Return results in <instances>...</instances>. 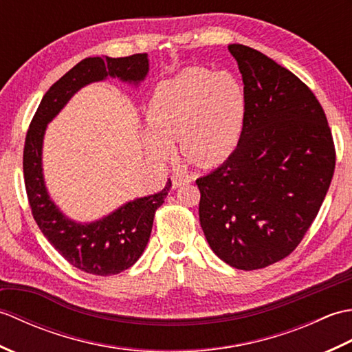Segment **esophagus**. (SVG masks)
<instances>
[{"instance_id":"1","label":"esophagus","mask_w":352,"mask_h":352,"mask_svg":"<svg viewBox=\"0 0 352 352\" xmlns=\"http://www.w3.org/2000/svg\"><path fill=\"white\" fill-rule=\"evenodd\" d=\"M172 188L174 189H177V188H180V186H184V184H189L192 180H190V177H188V175H172Z\"/></svg>"}]
</instances>
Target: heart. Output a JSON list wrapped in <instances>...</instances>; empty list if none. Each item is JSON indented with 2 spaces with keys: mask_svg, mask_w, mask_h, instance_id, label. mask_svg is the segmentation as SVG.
Returning <instances> with one entry per match:
<instances>
[{
  "mask_svg": "<svg viewBox=\"0 0 352 352\" xmlns=\"http://www.w3.org/2000/svg\"><path fill=\"white\" fill-rule=\"evenodd\" d=\"M246 115L242 85L228 72L188 68L155 86L142 140L149 157L166 160L178 139L182 154L201 168L226 162L241 142Z\"/></svg>",
  "mask_w": 352,
  "mask_h": 352,
  "instance_id": "1",
  "label": "heart"
}]
</instances>
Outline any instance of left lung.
<instances>
[{"label": "left lung", "instance_id": "left-lung-1", "mask_svg": "<svg viewBox=\"0 0 352 352\" xmlns=\"http://www.w3.org/2000/svg\"><path fill=\"white\" fill-rule=\"evenodd\" d=\"M228 51L242 74L245 125L236 151L197 180L199 222L216 256L254 271L300 245L330 188L336 149L322 106L295 74L245 45Z\"/></svg>", "mask_w": 352, "mask_h": 352}]
</instances>
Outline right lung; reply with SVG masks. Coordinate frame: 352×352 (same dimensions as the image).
Here are the masks:
<instances>
[{"label": "right lung", "instance_id": "1", "mask_svg": "<svg viewBox=\"0 0 352 352\" xmlns=\"http://www.w3.org/2000/svg\"><path fill=\"white\" fill-rule=\"evenodd\" d=\"M148 71L145 52L119 58H85L48 89L27 131L22 166L33 218L66 261L92 275H115L136 263L149 241L155 210L164 203L172 183L168 180L159 193L129 201L98 221L89 223L72 221L54 204L45 186L42 172L45 130L81 87L107 77L139 85Z\"/></svg>", "mask_w": 352, "mask_h": 352}]
</instances>
